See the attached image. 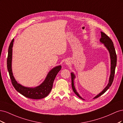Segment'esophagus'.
I'll return each instance as SVG.
<instances>
[{
  "label": "esophagus",
  "instance_id": "1",
  "mask_svg": "<svg viewBox=\"0 0 123 123\" xmlns=\"http://www.w3.org/2000/svg\"><path fill=\"white\" fill-rule=\"evenodd\" d=\"M66 62V64H67V63H68V62Z\"/></svg>",
  "mask_w": 123,
  "mask_h": 123
}]
</instances>
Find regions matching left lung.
I'll return each mask as SVG.
<instances>
[{
	"label": "left lung",
	"mask_w": 123,
	"mask_h": 123,
	"mask_svg": "<svg viewBox=\"0 0 123 123\" xmlns=\"http://www.w3.org/2000/svg\"><path fill=\"white\" fill-rule=\"evenodd\" d=\"M100 42H101L102 43L104 44V46H105L108 50L109 51L110 56V59H111V73L109 77V83L108 84L107 86L105 88L104 90L99 93L98 95H96L95 97H94V98H98L99 96H101L103 94H104L108 89L109 88V87L111 86V85L112 84V82L114 80V74H115V67H116L117 65V54L115 52V50L113 45V43L112 42V40H111L109 36H108L105 33H104L102 32H101V38L100 39ZM71 81H72V88L73 89V92L75 93V94L78 96V97L80 98L84 99L76 91V89L74 87V80L75 79V75H74V73H71Z\"/></svg>",
	"instance_id": "8db88e82"
}]
</instances>
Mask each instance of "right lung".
I'll list each match as a JSON object with an SVG mask.
<instances>
[{
  "label": "right lung",
  "instance_id": "1",
  "mask_svg": "<svg viewBox=\"0 0 123 123\" xmlns=\"http://www.w3.org/2000/svg\"><path fill=\"white\" fill-rule=\"evenodd\" d=\"M14 39L11 41L8 49V55L7 58V68H8L11 82L14 88L25 97L31 99H38L43 98L50 93L53 87V81L57 74L61 70L62 66L55 67L48 73L43 82L37 87L35 88L25 87L18 84L13 75L12 70V47L13 46Z\"/></svg>",
  "mask_w": 123,
  "mask_h": 123
}]
</instances>
